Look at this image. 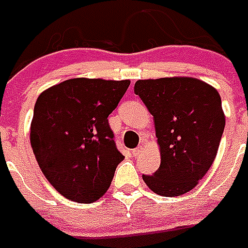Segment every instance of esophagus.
Returning <instances> with one entry per match:
<instances>
[{
    "mask_svg": "<svg viewBox=\"0 0 248 248\" xmlns=\"http://www.w3.org/2000/svg\"><path fill=\"white\" fill-rule=\"evenodd\" d=\"M140 152H142V148H140V147L133 148V150H132V155H133V156H138L140 154Z\"/></svg>",
    "mask_w": 248,
    "mask_h": 248,
    "instance_id": "1",
    "label": "esophagus"
}]
</instances>
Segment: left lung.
Masks as SVG:
<instances>
[{
    "mask_svg": "<svg viewBox=\"0 0 248 248\" xmlns=\"http://www.w3.org/2000/svg\"><path fill=\"white\" fill-rule=\"evenodd\" d=\"M155 120L161 164L152 175H142L155 193L182 196L197 186L213 165L225 118L220 94L196 78L146 79L134 84Z\"/></svg>",
    "mask_w": 248,
    "mask_h": 248,
    "instance_id": "left-lung-1",
    "label": "left lung"
}]
</instances>
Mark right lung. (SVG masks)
Returning <instances> with one entry per match:
<instances>
[{
  "instance_id": "right-lung-1",
  "label": "right lung",
  "mask_w": 248,
  "mask_h": 248,
  "mask_svg": "<svg viewBox=\"0 0 248 248\" xmlns=\"http://www.w3.org/2000/svg\"><path fill=\"white\" fill-rule=\"evenodd\" d=\"M129 80L74 78L41 93L31 125L39 168L66 199L90 203L102 197L124 156L108 125Z\"/></svg>"
}]
</instances>
